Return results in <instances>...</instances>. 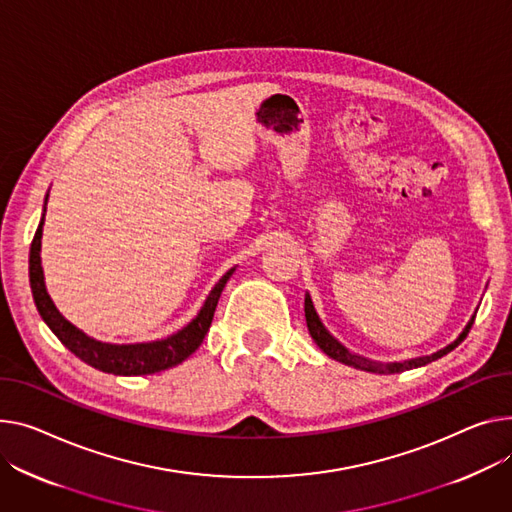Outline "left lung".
I'll return each mask as SVG.
<instances>
[{
    "label": "left lung",
    "mask_w": 512,
    "mask_h": 512,
    "mask_svg": "<svg viewBox=\"0 0 512 512\" xmlns=\"http://www.w3.org/2000/svg\"><path fill=\"white\" fill-rule=\"evenodd\" d=\"M304 317H306V325H309V331L313 335V339L317 342V346L327 354L331 356L333 360L337 362H344L348 366H354V368H360V370H366V372H379V374H393V372H403V370H410V368H418V366H424L432 360H438L445 354H449L451 350H455L463 339L467 337L473 321H475V315L471 317V321L467 323V327L463 329V333L455 339V342L451 346H447L445 350H440L432 356H422V358H414V360H407V362H393V364H383V362H374V360H368V358H362L358 354H352L350 350H346L342 344L337 342V339L327 331V327L323 325V321L319 319L317 311H315V304L311 300V296L306 294L304 296Z\"/></svg>",
    "instance_id": "8db88e82"
}]
</instances>
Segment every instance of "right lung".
<instances>
[{
    "mask_svg": "<svg viewBox=\"0 0 512 512\" xmlns=\"http://www.w3.org/2000/svg\"><path fill=\"white\" fill-rule=\"evenodd\" d=\"M41 236H43V220L34 232L32 245H30V259H28V274H30V288L34 304L43 317V321L49 325V329L59 337V342L76 354L86 364L111 374H121V377H138V374H154L166 368H173L187 360L203 342L206 337L218 298L232 276V269H228L222 276V280L214 286L210 292L206 304L201 306L199 315L179 333L170 335L160 342L150 344H129V346H115V344H102L96 339L88 337L84 331H80L76 325L67 321L57 309L47 294L43 267H41Z\"/></svg>",
    "mask_w": 512,
    "mask_h": 512,
    "instance_id": "add662e5",
    "label": "right lung"
}]
</instances>
